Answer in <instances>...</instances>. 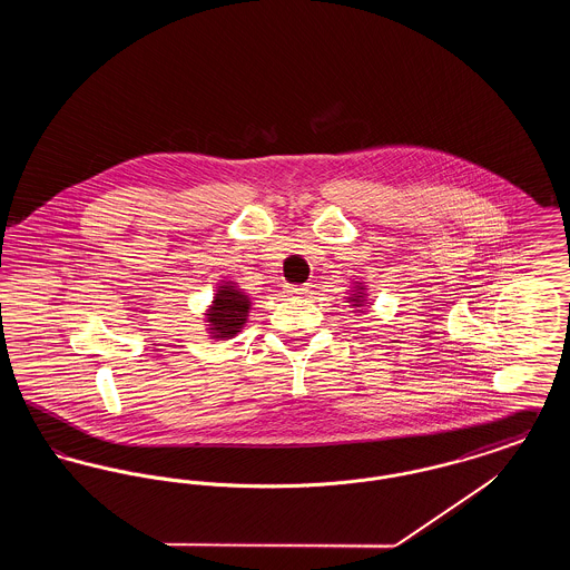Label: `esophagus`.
Instances as JSON below:
<instances>
[{
	"label": "esophagus",
	"instance_id": "1",
	"mask_svg": "<svg viewBox=\"0 0 570 570\" xmlns=\"http://www.w3.org/2000/svg\"><path fill=\"white\" fill-rule=\"evenodd\" d=\"M307 291H309V286H307V284H293V286H286V293H288V295H295V297H303V295H307Z\"/></svg>",
	"mask_w": 570,
	"mask_h": 570
}]
</instances>
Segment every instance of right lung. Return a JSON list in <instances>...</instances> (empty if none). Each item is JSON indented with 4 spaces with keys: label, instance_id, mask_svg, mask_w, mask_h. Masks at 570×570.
<instances>
[{
    "label": "right lung",
    "instance_id": "right-lung-1",
    "mask_svg": "<svg viewBox=\"0 0 570 570\" xmlns=\"http://www.w3.org/2000/svg\"><path fill=\"white\" fill-rule=\"evenodd\" d=\"M249 301L235 286H219L214 307L209 312V323L216 337H233L247 321Z\"/></svg>",
    "mask_w": 570,
    "mask_h": 570
}]
</instances>
